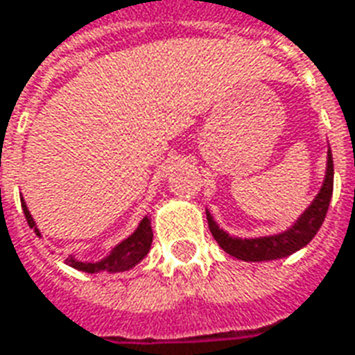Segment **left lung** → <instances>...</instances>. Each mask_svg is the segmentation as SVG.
<instances>
[{"instance_id": "left-lung-1", "label": "left lung", "mask_w": 355, "mask_h": 355, "mask_svg": "<svg viewBox=\"0 0 355 355\" xmlns=\"http://www.w3.org/2000/svg\"><path fill=\"white\" fill-rule=\"evenodd\" d=\"M331 196H333V155H331V150H329L327 175H325V180H323L320 193L315 196L312 205L306 209L302 216L298 218L297 224L291 230L277 234V236H268V238H232V236H228L226 232L216 226L213 216L207 213L209 230L213 234V238L218 241V245L223 247L228 254L239 259V261L261 262L283 259V257H289V254H293L298 249H302V247L312 241V238L318 234L321 224L325 220Z\"/></svg>"}]
</instances>
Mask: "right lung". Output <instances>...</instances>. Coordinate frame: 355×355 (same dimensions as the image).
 Segmentation results:
<instances>
[{
	"mask_svg": "<svg viewBox=\"0 0 355 355\" xmlns=\"http://www.w3.org/2000/svg\"><path fill=\"white\" fill-rule=\"evenodd\" d=\"M22 211H24V216H26L28 226L34 228L35 234L40 236V232L35 228V223L30 211H28L26 203L22 200ZM152 239H154V232H152V226H150V220L142 218V223L139 224V228L135 230L132 236L121 241L119 245L110 253V257H106L104 261L101 262H80L76 259H66V262L70 264L76 270H81V272H87V274H98V272H125L129 270L135 264H139L144 257L150 251V245H152Z\"/></svg>",
	"mask_w": 355,
	"mask_h": 355,
	"instance_id": "1",
	"label": "right lung"
}]
</instances>
